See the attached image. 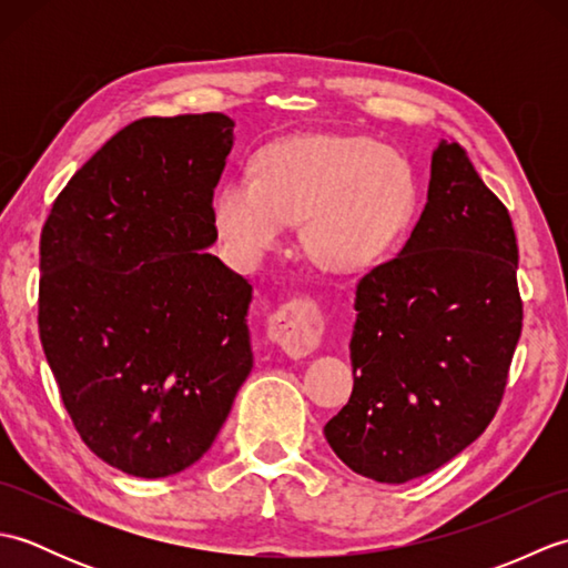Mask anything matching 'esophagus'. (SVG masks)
<instances>
[{
	"label": "esophagus",
	"mask_w": 568,
	"mask_h": 568,
	"mask_svg": "<svg viewBox=\"0 0 568 568\" xmlns=\"http://www.w3.org/2000/svg\"><path fill=\"white\" fill-rule=\"evenodd\" d=\"M322 334V312L312 300H291V303L277 307L268 320V339L293 358H303L315 352Z\"/></svg>",
	"instance_id": "34e87169"
}]
</instances>
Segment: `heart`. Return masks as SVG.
I'll list each match as a JSON object with an SVG mask.
<instances>
[{
	"instance_id": "heart-1",
	"label": "heart",
	"mask_w": 568,
	"mask_h": 568,
	"mask_svg": "<svg viewBox=\"0 0 568 568\" xmlns=\"http://www.w3.org/2000/svg\"><path fill=\"white\" fill-rule=\"evenodd\" d=\"M407 161L366 136L307 134L273 143L256 178L226 180L214 226L236 258H261L303 220V244L329 271H361L383 258L415 216Z\"/></svg>"
}]
</instances>
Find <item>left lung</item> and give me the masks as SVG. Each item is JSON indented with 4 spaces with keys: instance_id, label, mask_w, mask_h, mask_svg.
I'll return each instance as SVG.
<instances>
[{
    "instance_id": "8db88e82",
    "label": "left lung",
    "mask_w": 568,
    "mask_h": 568,
    "mask_svg": "<svg viewBox=\"0 0 568 568\" xmlns=\"http://www.w3.org/2000/svg\"><path fill=\"white\" fill-rule=\"evenodd\" d=\"M354 307V390L324 437L378 484L432 474L496 417L523 332L513 220L456 141L432 153L419 222Z\"/></svg>"
}]
</instances>
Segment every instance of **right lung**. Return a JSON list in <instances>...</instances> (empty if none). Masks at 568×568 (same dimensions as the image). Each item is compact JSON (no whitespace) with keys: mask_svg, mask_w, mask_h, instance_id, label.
Here are the masks:
<instances>
[{"mask_svg":"<svg viewBox=\"0 0 568 568\" xmlns=\"http://www.w3.org/2000/svg\"><path fill=\"white\" fill-rule=\"evenodd\" d=\"M232 143L220 112L139 119L43 224V354L82 442L129 476L195 464L253 366L251 285L207 251Z\"/></svg>","mask_w":568,"mask_h":568,"instance_id":"right-lung-1","label":"right lung"}]
</instances>
